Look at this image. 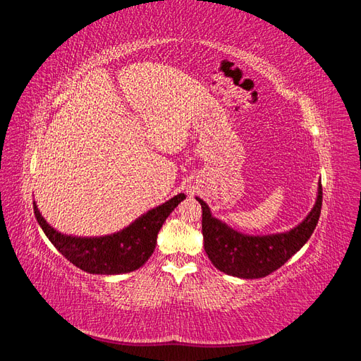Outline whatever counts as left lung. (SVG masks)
<instances>
[{
	"label": "left lung",
	"mask_w": 361,
	"mask_h": 361,
	"mask_svg": "<svg viewBox=\"0 0 361 361\" xmlns=\"http://www.w3.org/2000/svg\"><path fill=\"white\" fill-rule=\"evenodd\" d=\"M202 204V233L204 251L216 269L239 279H262L279 269L309 241L318 224L322 207V185L309 215L288 232L272 235H245L218 220L209 206Z\"/></svg>",
	"instance_id": "8db88e82"
}]
</instances>
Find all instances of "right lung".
Returning a JSON list of instances; mask_svg holds the SVG:
<instances>
[{
	"instance_id": "obj_1",
	"label": "right lung",
	"mask_w": 361,
	"mask_h": 361,
	"mask_svg": "<svg viewBox=\"0 0 361 361\" xmlns=\"http://www.w3.org/2000/svg\"><path fill=\"white\" fill-rule=\"evenodd\" d=\"M183 192L174 195L154 209L147 211L120 232L105 236H72L56 231L42 216L36 202L35 215L51 244L75 267L89 274L116 276L126 274L143 267L157 245V236L164 221L182 200Z\"/></svg>"
}]
</instances>
